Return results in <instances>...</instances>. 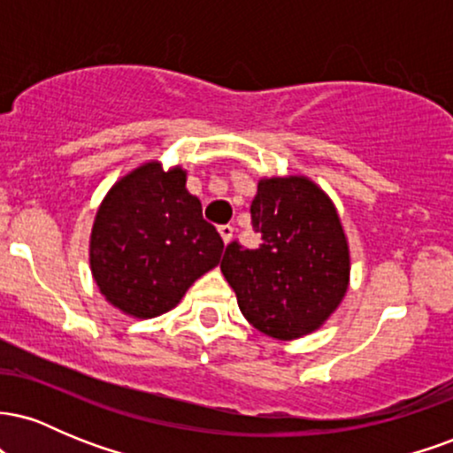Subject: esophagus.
Returning a JSON list of instances; mask_svg holds the SVG:
<instances>
[{"mask_svg": "<svg viewBox=\"0 0 453 453\" xmlns=\"http://www.w3.org/2000/svg\"><path fill=\"white\" fill-rule=\"evenodd\" d=\"M219 234H221V238H223V242H230L232 241V236H234V227L232 226H219Z\"/></svg>", "mask_w": 453, "mask_h": 453, "instance_id": "esophagus-1", "label": "esophagus"}]
</instances>
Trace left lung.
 I'll list each match as a JSON object with an SVG mask.
<instances>
[{
    "label": "left lung",
    "instance_id": "1",
    "mask_svg": "<svg viewBox=\"0 0 453 453\" xmlns=\"http://www.w3.org/2000/svg\"><path fill=\"white\" fill-rule=\"evenodd\" d=\"M256 249L230 242L221 273L253 327L279 341L311 334L349 288V244L339 212L306 176H273L251 202Z\"/></svg>",
    "mask_w": 453,
    "mask_h": 453
}]
</instances>
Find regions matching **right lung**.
I'll return each mask as SVG.
<instances>
[{
  "instance_id": "1",
  "label": "right lung",
  "mask_w": 453,
  "mask_h": 453,
  "mask_svg": "<svg viewBox=\"0 0 453 453\" xmlns=\"http://www.w3.org/2000/svg\"><path fill=\"white\" fill-rule=\"evenodd\" d=\"M180 165L147 161L119 179L93 221L89 264L112 306L138 319L168 313L219 264L223 241L187 191Z\"/></svg>"
}]
</instances>
